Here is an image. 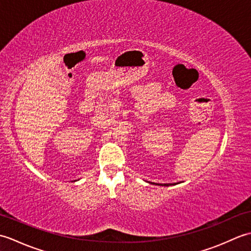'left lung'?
Returning <instances> with one entry per match:
<instances>
[{
  "label": "left lung",
  "instance_id": "8db88e82",
  "mask_svg": "<svg viewBox=\"0 0 251 251\" xmlns=\"http://www.w3.org/2000/svg\"><path fill=\"white\" fill-rule=\"evenodd\" d=\"M149 183H152V182H149ZM152 184H155V185H162V186H169V185H173L174 183H173V184H172V183H163V184H161V183H154V182H153ZM175 184H176V183H175Z\"/></svg>",
  "mask_w": 251,
  "mask_h": 251
}]
</instances>
